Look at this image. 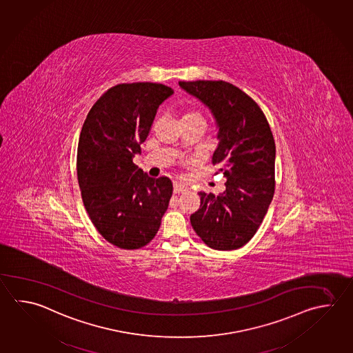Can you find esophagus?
<instances>
[{"instance_id": "obj_1", "label": "esophagus", "mask_w": 353, "mask_h": 353, "mask_svg": "<svg viewBox=\"0 0 353 353\" xmlns=\"http://www.w3.org/2000/svg\"><path fill=\"white\" fill-rule=\"evenodd\" d=\"M186 190L187 187L185 186V185H182L181 182H177V181H174V182H173V193L179 194V193L185 192Z\"/></svg>"}]
</instances>
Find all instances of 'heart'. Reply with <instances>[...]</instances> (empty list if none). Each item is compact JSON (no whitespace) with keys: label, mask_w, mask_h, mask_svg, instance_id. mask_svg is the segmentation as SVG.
I'll use <instances>...</instances> for the list:
<instances>
[{"label":"heart","mask_w":353,"mask_h":353,"mask_svg":"<svg viewBox=\"0 0 353 353\" xmlns=\"http://www.w3.org/2000/svg\"><path fill=\"white\" fill-rule=\"evenodd\" d=\"M182 122H202L206 125V121L203 119V116L196 111H186L183 113L182 119H181V123Z\"/></svg>","instance_id":"1"}]
</instances>
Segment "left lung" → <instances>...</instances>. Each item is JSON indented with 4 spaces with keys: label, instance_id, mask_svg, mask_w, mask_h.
I'll use <instances>...</instances> for the list:
<instances>
[{
    "label": "left lung",
    "instance_id": "obj_1",
    "mask_svg": "<svg viewBox=\"0 0 353 353\" xmlns=\"http://www.w3.org/2000/svg\"><path fill=\"white\" fill-rule=\"evenodd\" d=\"M179 85L212 113L219 130L212 163L226 177L220 194L199 193L200 208L191 214V225L213 250H237L254 236L273 199L276 145L271 128L260 106L232 83Z\"/></svg>",
    "mask_w": 353,
    "mask_h": 353
}]
</instances>
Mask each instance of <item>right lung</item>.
I'll return each instance as SVG.
<instances>
[{"label": "right lung", "instance_id": "add662e5", "mask_svg": "<svg viewBox=\"0 0 353 353\" xmlns=\"http://www.w3.org/2000/svg\"><path fill=\"white\" fill-rule=\"evenodd\" d=\"M171 87L136 82L111 87L87 114L77 147V179L90 219L105 240L125 250L156 236L172 196L168 177L133 163Z\"/></svg>", "mask_w": 353, "mask_h": 353}]
</instances>
